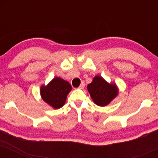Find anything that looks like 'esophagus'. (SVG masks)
<instances>
[{"label": "esophagus", "mask_w": 158, "mask_h": 158, "mask_svg": "<svg viewBox=\"0 0 158 158\" xmlns=\"http://www.w3.org/2000/svg\"><path fill=\"white\" fill-rule=\"evenodd\" d=\"M85 88V83L84 82H81L80 85L79 86V89H83Z\"/></svg>", "instance_id": "obj_1"}]
</instances>
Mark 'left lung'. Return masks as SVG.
I'll return each mask as SVG.
<instances>
[{
	"mask_svg": "<svg viewBox=\"0 0 158 158\" xmlns=\"http://www.w3.org/2000/svg\"><path fill=\"white\" fill-rule=\"evenodd\" d=\"M87 88L94 102L101 107L108 106L119 94L116 83L108 82L101 76H96Z\"/></svg>",
	"mask_w": 158,
	"mask_h": 158,
	"instance_id": "left-lung-1",
	"label": "left lung"
}]
</instances>
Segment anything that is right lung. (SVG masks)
<instances>
[{
    "instance_id": "right-lung-1",
    "label": "right lung",
    "mask_w": 158,
    "mask_h": 158,
    "mask_svg": "<svg viewBox=\"0 0 158 158\" xmlns=\"http://www.w3.org/2000/svg\"><path fill=\"white\" fill-rule=\"evenodd\" d=\"M71 90V85L68 81L56 77L47 85H41L40 94L47 104L54 109H59L64 105Z\"/></svg>"
}]
</instances>
